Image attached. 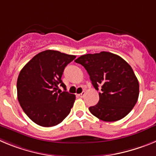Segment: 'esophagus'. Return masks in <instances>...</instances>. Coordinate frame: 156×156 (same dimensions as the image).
I'll return each instance as SVG.
<instances>
[{"mask_svg":"<svg viewBox=\"0 0 156 156\" xmlns=\"http://www.w3.org/2000/svg\"><path fill=\"white\" fill-rule=\"evenodd\" d=\"M84 95H85V91H83L81 94H78V96H79V97L83 98V96H84Z\"/></svg>","mask_w":156,"mask_h":156,"instance_id":"esophagus-1","label":"esophagus"}]
</instances>
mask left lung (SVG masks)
<instances>
[{
  "label": "left lung",
  "instance_id": "obj_1",
  "mask_svg": "<svg viewBox=\"0 0 156 156\" xmlns=\"http://www.w3.org/2000/svg\"><path fill=\"white\" fill-rule=\"evenodd\" d=\"M75 62L82 65L99 93V101L89 110L105 122L124 118L133 109L139 96V83L133 69L115 54L101 51L87 54Z\"/></svg>",
  "mask_w": 156,
  "mask_h": 156
}]
</instances>
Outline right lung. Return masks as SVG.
<instances>
[{
    "mask_svg": "<svg viewBox=\"0 0 156 156\" xmlns=\"http://www.w3.org/2000/svg\"><path fill=\"white\" fill-rule=\"evenodd\" d=\"M75 58L47 50L34 56L19 73L18 100L25 113L37 125L56 126L69 114L75 95L62 91L59 86H65L62 76L66 66Z\"/></svg>",
    "mask_w": 156,
    "mask_h": 156,
    "instance_id": "add662e5",
    "label": "right lung"
}]
</instances>
